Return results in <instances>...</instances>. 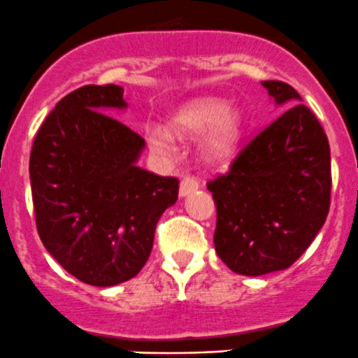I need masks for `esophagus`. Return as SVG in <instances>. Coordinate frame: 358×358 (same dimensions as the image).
Here are the masks:
<instances>
[{"mask_svg":"<svg viewBox=\"0 0 358 358\" xmlns=\"http://www.w3.org/2000/svg\"><path fill=\"white\" fill-rule=\"evenodd\" d=\"M198 187H200V180H198L196 178H193V176H184V178L180 179L179 194L180 196H186V194L196 191Z\"/></svg>","mask_w":358,"mask_h":358,"instance_id":"1","label":"esophagus"}]
</instances>
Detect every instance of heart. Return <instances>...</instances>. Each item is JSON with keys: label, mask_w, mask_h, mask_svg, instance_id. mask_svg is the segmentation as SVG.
<instances>
[{"label": "heart", "mask_w": 358, "mask_h": 358, "mask_svg": "<svg viewBox=\"0 0 358 358\" xmlns=\"http://www.w3.org/2000/svg\"><path fill=\"white\" fill-rule=\"evenodd\" d=\"M210 150L215 157H228L238 139L240 116L235 111L224 113V104L214 99L191 102L179 109L172 118L171 127L179 136H196L214 127ZM148 143L158 153H171L174 143L171 134L158 125L148 129Z\"/></svg>", "instance_id": "1"}]
</instances>
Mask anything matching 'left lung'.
Masks as SVG:
<instances>
[{"mask_svg": "<svg viewBox=\"0 0 358 358\" xmlns=\"http://www.w3.org/2000/svg\"><path fill=\"white\" fill-rule=\"evenodd\" d=\"M284 113L207 182L217 208L215 252L235 273L257 277L299 259L331 205V150L317 116L284 81H263Z\"/></svg>", "mask_w": 358, "mask_h": 358, "instance_id": "obj_1", "label": "left lung"}]
</instances>
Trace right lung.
<instances>
[{
    "label": "right lung",
    "mask_w": 358,
    "mask_h": 358,
    "mask_svg": "<svg viewBox=\"0 0 358 358\" xmlns=\"http://www.w3.org/2000/svg\"><path fill=\"white\" fill-rule=\"evenodd\" d=\"M118 85H85L60 99L29 158L41 242L66 271L97 287L136 277L155 229L176 203L178 178L137 167L144 139L108 115L125 108Z\"/></svg>",
    "instance_id": "add662e5"
}]
</instances>
